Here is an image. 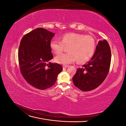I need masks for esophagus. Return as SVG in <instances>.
Wrapping results in <instances>:
<instances>
[{"mask_svg":"<svg viewBox=\"0 0 126 126\" xmlns=\"http://www.w3.org/2000/svg\"><path fill=\"white\" fill-rule=\"evenodd\" d=\"M68 65H66V64H64V65H63V68H66L67 67H68Z\"/></svg>","mask_w":126,"mask_h":126,"instance_id":"obj_1","label":"esophagus"}]
</instances>
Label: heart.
<instances>
[{"label": "heart", "instance_id": "1", "mask_svg": "<svg viewBox=\"0 0 126 126\" xmlns=\"http://www.w3.org/2000/svg\"><path fill=\"white\" fill-rule=\"evenodd\" d=\"M60 40V42L51 40L49 46L56 55L61 54L67 47V53L55 58L56 62L61 64L71 63L76 60L78 63H84L92 57L96 49V42L90 35L69 32L64 33Z\"/></svg>", "mask_w": 126, "mask_h": 126}]
</instances>
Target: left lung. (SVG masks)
Listing matches in <instances>:
<instances>
[{"instance_id": "1", "label": "left lung", "mask_w": 126, "mask_h": 126, "mask_svg": "<svg viewBox=\"0 0 126 126\" xmlns=\"http://www.w3.org/2000/svg\"><path fill=\"white\" fill-rule=\"evenodd\" d=\"M111 57L107 41H99L90 61L78 68L72 78L75 86L83 91H91L100 86L108 74Z\"/></svg>"}]
</instances>
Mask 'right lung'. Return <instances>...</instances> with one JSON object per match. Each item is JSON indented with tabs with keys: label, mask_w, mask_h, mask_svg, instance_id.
<instances>
[{
	"label": "right lung",
	"mask_w": 126,
	"mask_h": 126,
	"mask_svg": "<svg viewBox=\"0 0 126 126\" xmlns=\"http://www.w3.org/2000/svg\"><path fill=\"white\" fill-rule=\"evenodd\" d=\"M55 34L38 28L22 38L18 50V62L22 77L29 84L44 90L54 85L63 67L49 60L54 57L49 44Z\"/></svg>",
	"instance_id": "right-lung-1"
}]
</instances>
